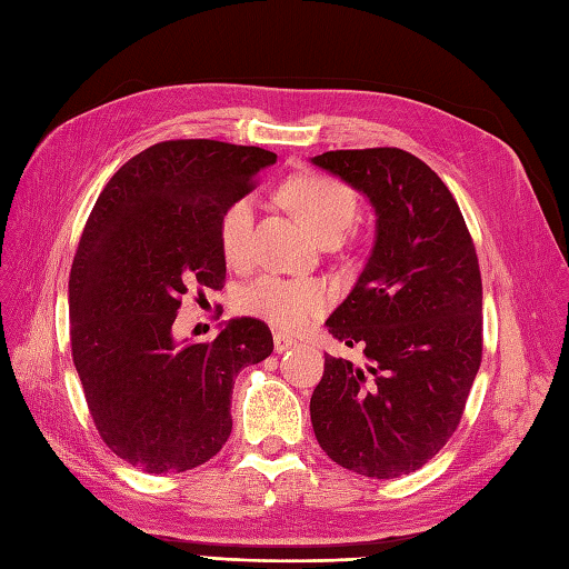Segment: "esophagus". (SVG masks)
I'll return each mask as SVG.
<instances>
[{
    "label": "esophagus",
    "instance_id": "obj_1",
    "mask_svg": "<svg viewBox=\"0 0 569 569\" xmlns=\"http://www.w3.org/2000/svg\"><path fill=\"white\" fill-rule=\"evenodd\" d=\"M298 342L293 340V337H288V335H273V349L278 355H283V352H288V349H293Z\"/></svg>",
    "mask_w": 569,
    "mask_h": 569
}]
</instances>
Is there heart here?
Masks as SVG:
<instances>
[{"label": "heart", "instance_id": "heart-1", "mask_svg": "<svg viewBox=\"0 0 569 569\" xmlns=\"http://www.w3.org/2000/svg\"><path fill=\"white\" fill-rule=\"evenodd\" d=\"M281 196L312 234L320 241L340 237L352 227L357 217V196L342 180L322 173L293 176L283 186ZM253 202L249 198L234 200L220 220V244L224 259L232 266H244L251 257ZM330 293L320 281L308 278L261 276L239 296V310L257 316L273 328L298 332L308 328L328 308Z\"/></svg>", "mask_w": 569, "mask_h": 569}]
</instances>
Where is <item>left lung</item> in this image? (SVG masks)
I'll list each match as a JSON object with an SVG mask.
<instances>
[{
	"label": "left lung",
	"instance_id": "left-lung-1",
	"mask_svg": "<svg viewBox=\"0 0 569 569\" xmlns=\"http://www.w3.org/2000/svg\"><path fill=\"white\" fill-rule=\"evenodd\" d=\"M369 200L373 247L328 318L365 365L325 357L310 398L320 447L345 469L393 479L438 455L459 426L481 365V273L452 192L401 149L310 159Z\"/></svg>",
	"mask_w": 569,
	"mask_h": 569
}]
</instances>
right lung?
<instances>
[{"mask_svg": "<svg viewBox=\"0 0 569 569\" xmlns=\"http://www.w3.org/2000/svg\"><path fill=\"white\" fill-rule=\"evenodd\" d=\"M276 153L210 139L153 143L112 176L82 229L68 281L72 361L107 447L149 475L222 450L234 377L273 352L261 320L212 342L176 340L188 288L220 291V220Z\"/></svg>", "mask_w": 569, "mask_h": 569, "instance_id": "add662e5", "label": "right lung"}]
</instances>
